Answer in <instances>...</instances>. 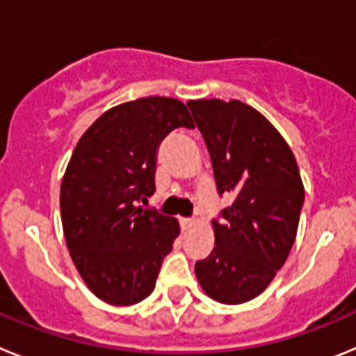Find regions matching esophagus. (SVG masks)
<instances>
[{"label":"esophagus","instance_id":"esophagus-1","mask_svg":"<svg viewBox=\"0 0 356 356\" xmlns=\"http://www.w3.org/2000/svg\"><path fill=\"white\" fill-rule=\"evenodd\" d=\"M180 225H181V228H184V229H188L191 226L194 225V221H193V219H187V217H181Z\"/></svg>","mask_w":356,"mask_h":356}]
</instances>
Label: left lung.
Returning a JSON list of instances; mask_svg holds the SVG:
<instances>
[{
    "label": "left lung",
    "mask_w": 356,
    "mask_h": 356,
    "mask_svg": "<svg viewBox=\"0 0 356 356\" xmlns=\"http://www.w3.org/2000/svg\"><path fill=\"white\" fill-rule=\"evenodd\" d=\"M187 106L209 147L217 193L234 196L222 221H212V253L194 271L212 300L246 303L291 253L305 201L300 169L284 137L253 106L216 97Z\"/></svg>",
    "instance_id": "obj_1"
}]
</instances>
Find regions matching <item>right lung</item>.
Wrapping results in <instances>:
<instances>
[{
    "instance_id": "add662e5",
    "label": "right lung",
    "mask_w": 356,
    "mask_h": 356,
    "mask_svg": "<svg viewBox=\"0 0 356 356\" xmlns=\"http://www.w3.org/2000/svg\"><path fill=\"white\" fill-rule=\"evenodd\" d=\"M180 127L194 128L184 103L139 97L99 115L72 151L60 185L62 228L81 280L105 303L147 298L180 235L175 217L140 207L155 193L156 147Z\"/></svg>"
}]
</instances>
